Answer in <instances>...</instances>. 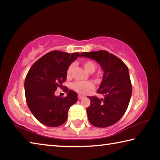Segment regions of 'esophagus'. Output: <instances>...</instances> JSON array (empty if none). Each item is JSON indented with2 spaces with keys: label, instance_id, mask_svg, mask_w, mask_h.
I'll return each instance as SVG.
<instances>
[{
  "label": "esophagus",
  "instance_id": "1",
  "mask_svg": "<svg viewBox=\"0 0 160 160\" xmlns=\"http://www.w3.org/2000/svg\"><path fill=\"white\" fill-rule=\"evenodd\" d=\"M83 98V97L82 96H81V95H78V99H82Z\"/></svg>",
  "mask_w": 160,
  "mask_h": 160
}]
</instances>
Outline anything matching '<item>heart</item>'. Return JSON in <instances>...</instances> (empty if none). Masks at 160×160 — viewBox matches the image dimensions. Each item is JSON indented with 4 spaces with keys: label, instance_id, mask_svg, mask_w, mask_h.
<instances>
[{
    "label": "heart",
    "instance_id": "1",
    "mask_svg": "<svg viewBox=\"0 0 160 160\" xmlns=\"http://www.w3.org/2000/svg\"><path fill=\"white\" fill-rule=\"evenodd\" d=\"M85 68L90 72H94L96 70L97 65L92 61H86L83 62ZM74 68V63H71L67 69V75L70 76ZM72 88L75 91L80 94H85L88 93L93 88L92 83L90 82H80L76 81L72 84Z\"/></svg>",
    "mask_w": 160,
    "mask_h": 160
}]
</instances>
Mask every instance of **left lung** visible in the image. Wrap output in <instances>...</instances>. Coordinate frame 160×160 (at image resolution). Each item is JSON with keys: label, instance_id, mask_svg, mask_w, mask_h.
<instances>
[{"label": "left lung", "instance_id": "8db88e82", "mask_svg": "<svg viewBox=\"0 0 160 160\" xmlns=\"http://www.w3.org/2000/svg\"><path fill=\"white\" fill-rule=\"evenodd\" d=\"M80 56L95 60L104 72L97 92L104 97H88L91 102L87 108L88 120L98 128L112 126L125 113L131 99L132 85L128 67L117 56L104 50L82 52Z\"/></svg>", "mask_w": 160, "mask_h": 160}]
</instances>
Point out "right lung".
<instances>
[{
  "label": "right lung",
  "mask_w": 160,
  "mask_h": 160,
  "mask_svg": "<svg viewBox=\"0 0 160 160\" xmlns=\"http://www.w3.org/2000/svg\"><path fill=\"white\" fill-rule=\"evenodd\" d=\"M80 53L50 51L32 65L25 80V97L32 114L40 123L58 127L66 122L70 107L76 103L75 92L62 85L67 78V69ZM58 87L65 88L67 96L54 95Z\"/></svg>",
  "instance_id": "right-lung-1"
}]
</instances>
